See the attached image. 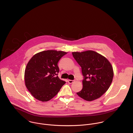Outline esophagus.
Masks as SVG:
<instances>
[{"mask_svg": "<svg viewBox=\"0 0 133 133\" xmlns=\"http://www.w3.org/2000/svg\"><path fill=\"white\" fill-rule=\"evenodd\" d=\"M74 82V80H68V82H69V83H70V84L73 83Z\"/></svg>", "mask_w": 133, "mask_h": 133, "instance_id": "esophagus-1", "label": "esophagus"}]
</instances>
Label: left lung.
<instances>
[{"label":"left lung","mask_w":133,"mask_h":133,"mask_svg":"<svg viewBox=\"0 0 133 133\" xmlns=\"http://www.w3.org/2000/svg\"><path fill=\"white\" fill-rule=\"evenodd\" d=\"M73 56L81 68L83 76L82 89L77 94L91 101L100 97L109 89L114 72L109 61L93 51L73 52Z\"/></svg>","instance_id":"obj_1"}]
</instances>
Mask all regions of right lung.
Listing matches in <instances>:
<instances>
[{
    "label": "right lung",
    "mask_w": 133,
    "mask_h": 133,
    "mask_svg": "<svg viewBox=\"0 0 133 133\" xmlns=\"http://www.w3.org/2000/svg\"><path fill=\"white\" fill-rule=\"evenodd\" d=\"M67 53L44 51L34 55L28 63L24 72L25 84L34 98L48 101L57 95L65 81L59 78L58 62Z\"/></svg>",
    "instance_id": "right-lung-1"
}]
</instances>
